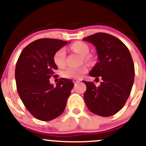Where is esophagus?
<instances>
[{
    "instance_id": "esophagus-1",
    "label": "esophagus",
    "mask_w": 146,
    "mask_h": 146,
    "mask_svg": "<svg viewBox=\"0 0 146 146\" xmlns=\"http://www.w3.org/2000/svg\"><path fill=\"white\" fill-rule=\"evenodd\" d=\"M73 83H74V84H78V83L80 82V80H76V79H75V80H73Z\"/></svg>"
}]
</instances>
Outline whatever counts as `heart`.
Segmentation results:
<instances>
[{
    "label": "heart",
    "mask_w": 146,
    "mask_h": 146,
    "mask_svg": "<svg viewBox=\"0 0 146 146\" xmlns=\"http://www.w3.org/2000/svg\"><path fill=\"white\" fill-rule=\"evenodd\" d=\"M71 49L82 55L84 60H88L86 56L89 53V48L84 43L81 42H77L72 44ZM53 62L58 67L62 68L66 63V50L64 48L58 49L53 55ZM88 71V68L85 65L79 67H68L62 72V77L67 79H78L81 78L84 74Z\"/></svg>",
    "instance_id": "1"
}]
</instances>
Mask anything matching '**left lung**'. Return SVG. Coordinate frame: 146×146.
<instances>
[{
    "instance_id": "8db88e82",
    "label": "left lung",
    "mask_w": 146,
    "mask_h": 146,
    "mask_svg": "<svg viewBox=\"0 0 146 146\" xmlns=\"http://www.w3.org/2000/svg\"><path fill=\"white\" fill-rule=\"evenodd\" d=\"M82 40L94 45L98 56V62L89 75L102 80L98 86L83 81L86 85L85 103L95 115L112 116L123 108L133 86L135 66L131 55L120 40L108 33H95Z\"/></svg>"
}]
</instances>
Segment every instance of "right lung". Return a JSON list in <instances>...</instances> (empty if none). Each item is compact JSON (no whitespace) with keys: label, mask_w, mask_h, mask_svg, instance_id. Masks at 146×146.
I'll return each instance as SVG.
<instances>
[{"label":"right lung","mask_w":146,"mask_h":146,"mask_svg":"<svg viewBox=\"0 0 146 146\" xmlns=\"http://www.w3.org/2000/svg\"><path fill=\"white\" fill-rule=\"evenodd\" d=\"M68 43L51 38L37 40L22 51L16 63L15 79L18 95L27 109L41 121H50L63 113L74 86L68 79H60L56 86L49 82L58 70L53 55Z\"/></svg>","instance_id":"right-lung-1"}]
</instances>
